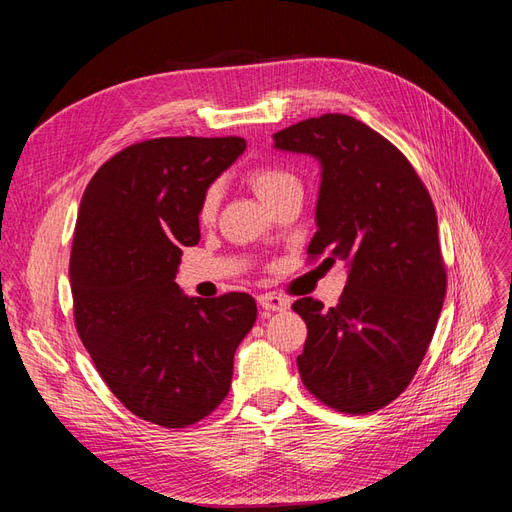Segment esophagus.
Returning <instances> with one entry per match:
<instances>
[{
	"mask_svg": "<svg viewBox=\"0 0 512 512\" xmlns=\"http://www.w3.org/2000/svg\"><path fill=\"white\" fill-rule=\"evenodd\" d=\"M258 305L262 309H267V312H284L288 307V301L275 292H265V294H258Z\"/></svg>",
	"mask_w": 512,
	"mask_h": 512,
	"instance_id": "esophagus-1",
	"label": "esophagus"
}]
</instances>
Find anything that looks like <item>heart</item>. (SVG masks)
Here are the masks:
<instances>
[{
    "label": "heart",
    "mask_w": 512,
    "mask_h": 512,
    "mask_svg": "<svg viewBox=\"0 0 512 512\" xmlns=\"http://www.w3.org/2000/svg\"><path fill=\"white\" fill-rule=\"evenodd\" d=\"M247 181H250L252 190L265 200L267 205H271L277 196H282L290 188H301L299 179L294 177L288 168L282 166H254L250 173H247ZM220 205V188L218 185H211L207 192L203 194V200H200L198 207V218L200 222L209 224L215 218V211H218Z\"/></svg>",
    "instance_id": "obj_1"
}]
</instances>
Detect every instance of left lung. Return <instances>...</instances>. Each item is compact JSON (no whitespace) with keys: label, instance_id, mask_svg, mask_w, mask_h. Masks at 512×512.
Masks as SVG:
<instances>
[{"label":"left lung","instance_id":"obj_1","mask_svg":"<svg viewBox=\"0 0 512 512\" xmlns=\"http://www.w3.org/2000/svg\"><path fill=\"white\" fill-rule=\"evenodd\" d=\"M273 141L322 166L309 258L327 254L322 265L346 260L350 269L335 307L292 303L307 324L301 380L329 408L376 412L412 382L442 312L436 207L404 153L359 119L327 113Z\"/></svg>","mask_w":512,"mask_h":512}]
</instances>
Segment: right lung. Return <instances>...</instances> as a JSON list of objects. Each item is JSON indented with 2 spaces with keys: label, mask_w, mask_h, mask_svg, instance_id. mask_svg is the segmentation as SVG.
I'll return each mask as SVG.
<instances>
[{
  "label": "right lung",
  "mask_w": 512,
  "mask_h": 512,
  "mask_svg": "<svg viewBox=\"0 0 512 512\" xmlns=\"http://www.w3.org/2000/svg\"><path fill=\"white\" fill-rule=\"evenodd\" d=\"M243 149L239 136L134 143L98 168L79 207L76 331L121 404L166 429L222 404L235 350L256 322L250 294L185 297L175 282L181 250L200 241L203 194Z\"/></svg>",
  "instance_id": "1"
}]
</instances>
